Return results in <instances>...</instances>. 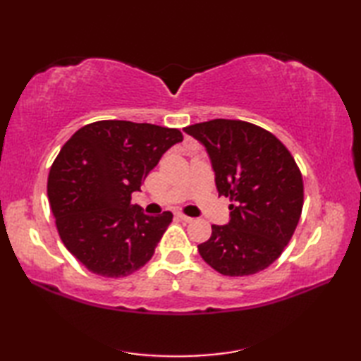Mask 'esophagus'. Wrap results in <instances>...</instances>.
<instances>
[{"mask_svg":"<svg viewBox=\"0 0 361 361\" xmlns=\"http://www.w3.org/2000/svg\"><path fill=\"white\" fill-rule=\"evenodd\" d=\"M176 217L183 221H186V224H190V221H192V217H189V216H186V214H181V212L176 214Z\"/></svg>","mask_w":361,"mask_h":361,"instance_id":"1","label":"esophagus"}]
</instances>
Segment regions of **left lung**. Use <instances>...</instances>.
Segmentation results:
<instances>
[{
    "label": "left lung",
    "mask_w": 361,
    "mask_h": 361,
    "mask_svg": "<svg viewBox=\"0 0 361 361\" xmlns=\"http://www.w3.org/2000/svg\"><path fill=\"white\" fill-rule=\"evenodd\" d=\"M204 145L219 197H229V221L212 225L198 252L225 276L265 270L287 247L301 217L302 175L273 133L245 121L212 119L185 128Z\"/></svg>",
    "instance_id": "8db88e82"
}]
</instances>
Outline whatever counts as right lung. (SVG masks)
Instances as JSON below:
<instances>
[{
    "label": "right lung",
    "mask_w": 361,
    "mask_h": 361,
    "mask_svg": "<svg viewBox=\"0 0 361 361\" xmlns=\"http://www.w3.org/2000/svg\"><path fill=\"white\" fill-rule=\"evenodd\" d=\"M181 141L178 128L97 121L65 142L48 176V198L60 239L91 273L121 278L149 262L172 212L147 216L132 194Z\"/></svg>",
    "instance_id": "right-lung-1"
}]
</instances>
